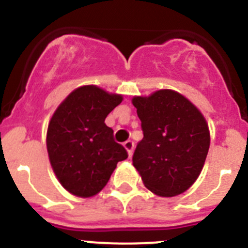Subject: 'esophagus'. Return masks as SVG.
Listing matches in <instances>:
<instances>
[{"mask_svg": "<svg viewBox=\"0 0 248 248\" xmlns=\"http://www.w3.org/2000/svg\"><path fill=\"white\" fill-rule=\"evenodd\" d=\"M124 148L126 149L129 156H130V155L133 154V150H134V141H131V140L125 141V143H124Z\"/></svg>", "mask_w": 248, "mask_h": 248, "instance_id": "obj_1", "label": "esophagus"}]
</instances>
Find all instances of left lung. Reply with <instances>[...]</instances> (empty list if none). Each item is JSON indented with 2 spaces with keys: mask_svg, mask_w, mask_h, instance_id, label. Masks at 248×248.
<instances>
[{
  "mask_svg": "<svg viewBox=\"0 0 248 248\" xmlns=\"http://www.w3.org/2000/svg\"><path fill=\"white\" fill-rule=\"evenodd\" d=\"M131 102L144 134L133 165L154 194L164 198L183 194L196 181L209 153L205 118L190 100L170 89Z\"/></svg>",
  "mask_w": 248,
  "mask_h": 248,
  "instance_id": "8db88e82",
  "label": "left lung"
}]
</instances>
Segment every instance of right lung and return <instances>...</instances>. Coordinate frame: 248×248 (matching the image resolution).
<instances>
[{"label":"right lung","instance_id":"right-lung-1","mask_svg":"<svg viewBox=\"0 0 248 248\" xmlns=\"http://www.w3.org/2000/svg\"><path fill=\"white\" fill-rule=\"evenodd\" d=\"M122 100L119 94L83 85L54 111L47 130L48 156L57 179L71 194L79 198L98 194L117 164L128 157L104 123Z\"/></svg>","mask_w":248,"mask_h":248}]
</instances>
